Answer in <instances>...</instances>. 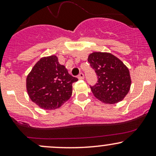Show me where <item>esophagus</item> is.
<instances>
[{
    "label": "esophagus",
    "instance_id": "1",
    "mask_svg": "<svg viewBox=\"0 0 156 156\" xmlns=\"http://www.w3.org/2000/svg\"><path fill=\"white\" fill-rule=\"evenodd\" d=\"M78 79H80V80L83 79V78H84L83 73H80L79 75H78Z\"/></svg>",
    "mask_w": 156,
    "mask_h": 156
}]
</instances>
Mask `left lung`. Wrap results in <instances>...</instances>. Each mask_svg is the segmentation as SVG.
Here are the masks:
<instances>
[{
  "instance_id": "8db88e82",
  "label": "left lung",
  "mask_w": 156,
  "mask_h": 156,
  "mask_svg": "<svg viewBox=\"0 0 156 156\" xmlns=\"http://www.w3.org/2000/svg\"><path fill=\"white\" fill-rule=\"evenodd\" d=\"M88 62L98 78L97 83L90 86L95 98L110 104L122 101L131 83L126 66L111 53L101 52L91 53Z\"/></svg>"
}]
</instances>
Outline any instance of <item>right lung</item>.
<instances>
[{
  "label": "right lung",
  "mask_w": 156,
  "mask_h": 156,
  "mask_svg": "<svg viewBox=\"0 0 156 156\" xmlns=\"http://www.w3.org/2000/svg\"><path fill=\"white\" fill-rule=\"evenodd\" d=\"M78 79L68 73L55 55L41 58L27 76L28 94L34 103L45 110L58 108L69 99L73 83Z\"/></svg>",
  "instance_id": "1"
}]
</instances>
